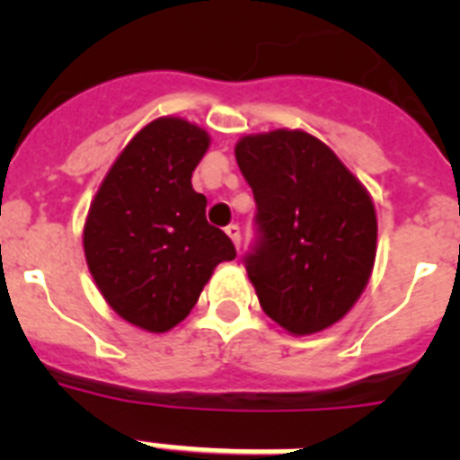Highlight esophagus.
<instances>
[{"label":"esophagus","instance_id":"obj_1","mask_svg":"<svg viewBox=\"0 0 460 460\" xmlns=\"http://www.w3.org/2000/svg\"><path fill=\"white\" fill-rule=\"evenodd\" d=\"M226 234L230 239H233V243H234V246H237V249H239V246H242V233H239V226H234V223H233V226H227L226 227Z\"/></svg>","mask_w":460,"mask_h":460}]
</instances>
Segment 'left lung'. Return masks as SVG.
Returning a JSON list of instances; mask_svg holds the SVG:
<instances>
[{
  "label": "left lung",
  "instance_id": "1",
  "mask_svg": "<svg viewBox=\"0 0 460 460\" xmlns=\"http://www.w3.org/2000/svg\"><path fill=\"white\" fill-rule=\"evenodd\" d=\"M234 156L258 205L260 242L246 271L260 306L295 336L332 327L371 279V195L323 140L299 128L243 136Z\"/></svg>",
  "mask_w": 460,
  "mask_h": 460
}]
</instances>
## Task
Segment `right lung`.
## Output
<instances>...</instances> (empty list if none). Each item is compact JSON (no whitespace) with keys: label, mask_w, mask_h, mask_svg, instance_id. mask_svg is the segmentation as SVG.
I'll use <instances>...</instances> for the list:
<instances>
[{"label":"right lung","mask_w":460,"mask_h":460,"mask_svg":"<svg viewBox=\"0 0 460 460\" xmlns=\"http://www.w3.org/2000/svg\"><path fill=\"white\" fill-rule=\"evenodd\" d=\"M209 133L158 117L131 137L93 195L83 230L92 279L126 323L164 334L190 313L233 242L205 217L190 177Z\"/></svg>","instance_id":"right-lung-1"}]
</instances>
